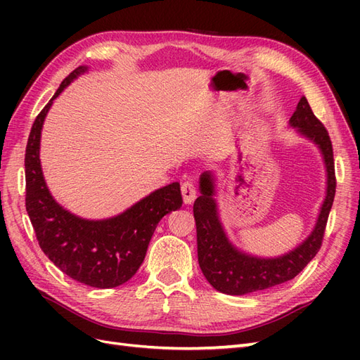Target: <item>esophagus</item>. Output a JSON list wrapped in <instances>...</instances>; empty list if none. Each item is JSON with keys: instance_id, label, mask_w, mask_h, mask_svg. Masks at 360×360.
Listing matches in <instances>:
<instances>
[{"instance_id": "esophagus-1", "label": "esophagus", "mask_w": 360, "mask_h": 360, "mask_svg": "<svg viewBox=\"0 0 360 360\" xmlns=\"http://www.w3.org/2000/svg\"><path fill=\"white\" fill-rule=\"evenodd\" d=\"M181 195L184 204H192L195 201V198H197V188H195L193 181L188 180L181 184Z\"/></svg>"}]
</instances>
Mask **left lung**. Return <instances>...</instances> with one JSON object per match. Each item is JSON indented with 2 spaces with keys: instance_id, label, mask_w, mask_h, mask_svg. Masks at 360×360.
<instances>
[{
  "instance_id": "left-lung-1",
  "label": "left lung",
  "mask_w": 360,
  "mask_h": 360,
  "mask_svg": "<svg viewBox=\"0 0 360 360\" xmlns=\"http://www.w3.org/2000/svg\"><path fill=\"white\" fill-rule=\"evenodd\" d=\"M296 132L319 147L326 168V197L311 234L302 243L279 257H257L238 249L228 238L219 217L216 201V177L205 171L200 177L201 195L193 202V217L197 224L198 263L207 282L224 294L243 296L267 290L292 279L317 255L323 242L326 222L335 198V163L328 130L314 115L307 97L299 101L290 118Z\"/></svg>"
}]
</instances>
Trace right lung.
Listing matches in <instances>:
<instances>
[{
	"mask_svg": "<svg viewBox=\"0 0 360 360\" xmlns=\"http://www.w3.org/2000/svg\"><path fill=\"white\" fill-rule=\"evenodd\" d=\"M89 70L75 69L61 82L31 127L25 150V205L39 245L63 274L94 288H114L143 264L148 243L165 214L181 207L180 184L174 181L108 219H84L64 209L51 195L40 165V136L53 99Z\"/></svg>",
	"mask_w": 360,
	"mask_h": 360,
	"instance_id": "obj_1",
	"label": "right lung"
}]
</instances>
